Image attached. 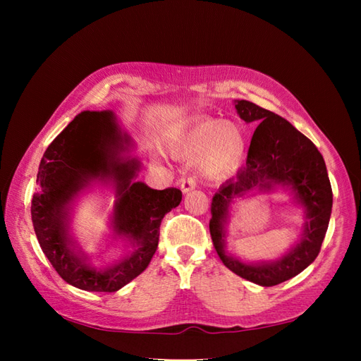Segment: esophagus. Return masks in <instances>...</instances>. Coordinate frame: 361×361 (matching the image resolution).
Returning a JSON list of instances; mask_svg holds the SVG:
<instances>
[{
  "label": "esophagus",
  "instance_id": "1",
  "mask_svg": "<svg viewBox=\"0 0 361 361\" xmlns=\"http://www.w3.org/2000/svg\"><path fill=\"white\" fill-rule=\"evenodd\" d=\"M194 188H195V180H194L192 178L183 179V180L180 182V190H182V192H183V194L190 192V191H191V190H194Z\"/></svg>",
  "mask_w": 361,
  "mask_h": 361
}]
</instances>
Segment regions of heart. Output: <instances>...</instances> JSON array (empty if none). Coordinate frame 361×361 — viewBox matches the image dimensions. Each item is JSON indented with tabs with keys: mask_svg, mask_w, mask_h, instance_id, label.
Masks as SVG:
<instances>
[{
	"mask_svg": "<svg viewBox=\"0 0 361 361\" xmlns=\"http://www.w3.org/2000/svg\"><path fill=\"white\" fill-rule=\"evenodd\" d=\"M170 147L179 159L197 158V170L203 179L221 180L241 167L247 134L236 122L206 117L183 128L174 135Z\"/></svg>",
	"mask_w": 361,
	"mask_h": 361,
	"instance_id": "obj_1",
	"label": "heart"
}]
</instances>
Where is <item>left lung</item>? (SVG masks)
<instances>
[{"label": "left lung", "mask_w": 361, "mask_h": 361, "mask_svg": "<svg viewBox=\"0 0 361 361\" xmlns=\"http://www.w3.org/2000/svg\"><path fill=\"white\" fill-rule=\"evenodd\" d=\"M235 108L244 122L259 126L251 138L245 167L212 197L209 232L216 255L228 269L259 286H276L298 276L319 255L333 207L331 183L319 150L286 118L248 101H235ZM277 188L288 190L305 212L299 241L272 261L245 262L228 254V223L235 199Z\"/></svg>", "instance_id": "1"}]
</instances>
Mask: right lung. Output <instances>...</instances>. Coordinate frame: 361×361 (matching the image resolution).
I'll return each instance as SVG.
<instances>
[{
    "mask_svg": "<svg viewBox=\"0 0 361 361\" xmlns=\"http://www.w3.org/2000/svg\"><path fill=\"white\" fill-rule=\"evenodd\" d=\"M134 140L111 110L82 111L48 146L40 161L31 220L40 248L59 276L89 292H116L143 272L158 248L164 215L179 206L178 188L152 190L137 180L141 161ZM115 192L112 237L128 250L117 261L94 266L71 236L73 206L93 184Z\"/></svg>",
    "mask_w": 361,
    "mask_h": 361,
    "instance_id": "add662e5",
    "label": "right lung"
}]
</instances>
